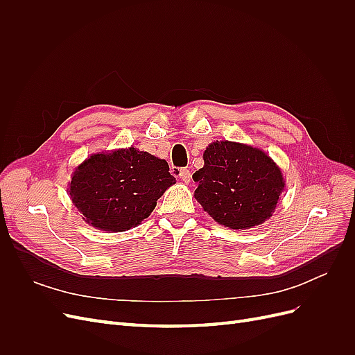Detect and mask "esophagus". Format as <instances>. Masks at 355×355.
Masks as SVG:
<instances>
[{"label":"esophagus","mask_w":355,"mask_h":355,"mask_svg":"<svg viewBox=\"0 0 355 355\" xmlns=\"http://www.w3.org/2000/svg\"><path fill=\"white\" fill-rule=\"evenodd\" d=\"M178 176L180 178V180H182V182H185V184H188V182L191 180V173H189V170H188V168H180V170H179V173H178Z\"/></svg>","instance_id":"1"}]
</instances>
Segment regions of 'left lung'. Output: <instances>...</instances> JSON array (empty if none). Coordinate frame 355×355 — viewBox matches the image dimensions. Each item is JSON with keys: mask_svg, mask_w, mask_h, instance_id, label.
Returning a JSON list of instances; mask_svg holds the SVG:
<instances>
[{"mask_svg": "<svg viewBox=\"0 0 355 355\" xmlns=\"http://www.w3.org/2000/svg\"><path fill=\"white\" fill-rule=\"evenodd\" d=\"M202 158L204 167L192 175L194 197L214 220L243 231L272 216L284 179L271 157L249 145L216 141Z\"/></svg>", "mask_w": 355, "mask_h": 355, "instance_id": "8db88e82", "label": "left lung"}]
</instances>
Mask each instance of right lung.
<instances>
[{
	"instance_id": "obj_1",
	"label": "right lung",
	"mask_w": 355,
	"mask_h": 355,
	"mask_svg": "<svg viewBox=\"0 0 355 355\" xmlns=\"http://www.w3.org/2000/svg\"><path fill=\"white\" fill-rule=\"evenodd\" d=\"M173 184L166 159L132 146L89 157L73 171L68 192L92 227L121 232L146 219Z\"/></svg>"
}]
</instances>
